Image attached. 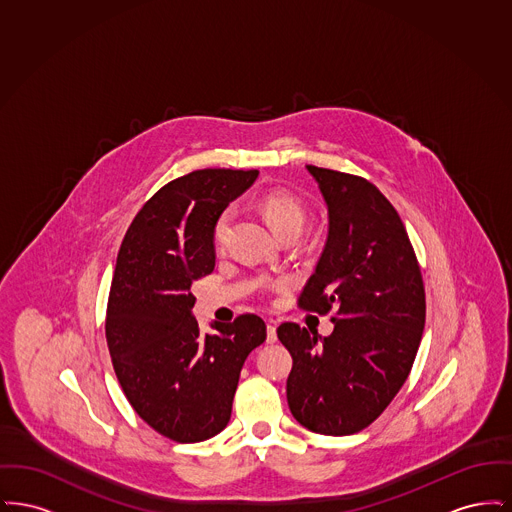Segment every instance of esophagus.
I'll list each match as a JSON object with an SVG mask.
<instances>
[{
    "label": "esophagus",
    "mask_w": 512,
    "mask_h": 512,
    "mask_svg": "<svg viewBox=\"0 0 512 512\" xmlns=\"http://www.w3.org/2000/svg\"><path fill=\"white\" fill-rule=\"evenodd\" d=\"M278 340L276 338V326L272 324V322H268L267 324V341L268 343H274V341Z\"/></svg>",
    "instance_id": "obj_1"
}]
</instances>
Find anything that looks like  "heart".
Returning <instances> with one entry per match:
<instances>
[{
    "label": "heart",
    "mask_w": 512,
    "mask_h": 512,
    "mask_svg": "<svg viewBox=\"0 0 512 512\" xmlns=\"http://www.w3.org/2000/svg\"><path fill=\"white\" fill-rule=\"evenodd\" d=\"M259 211L268 222V226L282 238L288 234H299L305 224L303 203L286 190H268L259 197ZM232 219L230 211H222L213 226V242L222 245L228 224Z\"/></svg>",
    "instance_id": "heart-1"
}]
</instances>
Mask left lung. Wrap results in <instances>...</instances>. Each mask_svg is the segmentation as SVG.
Here are the masks:
<instances>
[{
  "mask_svg": "<svg viewBox=\"0 0 512 512\" xmlns=\"http://www.w3.org/2000/svg\"><path fill=\"white\" fill-rule=\"evenodd\" d=\"M328 207V240L299 295L303 311L332 313L318 338L295 322L278 326L292 355L288 405L322 436L365 430L405 384L426 320L413 244L397 211L366 178L307 165Z\"/></svg>",
  "mask_w": 512,
  "mask_h": 512,
  "instance_id": "1",
  "label": "left lung"
}]
</instances>
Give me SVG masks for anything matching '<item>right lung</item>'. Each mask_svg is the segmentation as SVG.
Instances as JSON below:
<instances>
[{
  "label": "right lung",
  "mask_w": 512,
  "mask_h": 512,
  "mask_svg": "<svg viewBox=\"0 0 512 512\" xmlns=\"http://www.w3.org/2000/svg\"><path fill=\"white\" fill-rule=\"evenodd\" d=\"M259 171L201 169L151 195L122 240L105 338L122 391L161 436L197 443L222 432L247 355L267 340L245 313L201 334L192 284L215 268L213 226Z\"/></svg>",
  "instance_id": "right-lung-1"
}]
</instances>
